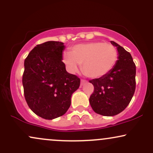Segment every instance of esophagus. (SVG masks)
Segmentation results:
<instances>
[{
	"label": "esophagus",
	"mask_w": 153,
	"mask_h": 153,
	"mask_svg": "<svg viewBox=\"0 0 153 153\" xmlns=\"http://www.w3.org/2000/svg\"><path fill=\"white\" fill-rule=\"evenodd\" d=\"M86 82H87L86 80H80V85H83L84 84L86 83Z\"/></svg>",
	"instance_id": "1"
}]
</instances>
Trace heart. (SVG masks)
Listing matches in <instances>:
<instances>
[{
    "instance_id": "heart-1",
    "label": "heart",
    "mask_w": 153,
    "mask_h": 153,
    "mask_svg": "<svg viewBox=\"0 0 153 153\" xmlns=\"http://www.w3.org/2000/svg\"><path fill=\"white\" fill-rule=\"evenodd\" d=\"M118 59L117 48L110 43L100 42L82 43L62 54V62L71 73H75L82 64L83 73L90 78H102L111 71Z\"/></svg>"
}]
</instances>
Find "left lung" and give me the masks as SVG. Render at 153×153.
<instances>
[{
	"label": "left lung",
	"mask_w": 153,
	"mask_h": 153,
	"mask_svg": "<svg viewBox=\"0 0 153 153\" xmlns=\"http://www.w3.org/2000/svg\"><path fill=\"white\" fill-rule=\"evenodd\" d=\"M118 59L110 73L100 78L93 79L94 86L89 102L96 113L112 117L121 113L131 101L135 91L136 66L129 52L115 42Z\"/></svg>",
	"instance_id": "1"
}]
</instances>
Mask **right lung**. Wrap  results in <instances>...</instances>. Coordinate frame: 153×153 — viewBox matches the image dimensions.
Returning <instances> with one entry per match:
<instances>
[{
	"instance_id": "right-lung-1",
	"label": "right lung",
	"mask_w": 153,
	"mask_h": 153,
	"mask_svg": "<svg viewBox=\"0 0 153 153\" xmlns=\"http://www.w3.org/2000/svg\"><path fill=\"white\" fill-rule=\"evenodd\" d=\"M65 48L60 42H46L36 45L24 60L22 83L26 103L34 114L49 120L66 113L72 95L80 86V78L66 71Z\"/></svg>"
}]
</instances>
